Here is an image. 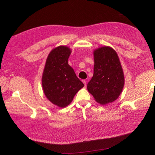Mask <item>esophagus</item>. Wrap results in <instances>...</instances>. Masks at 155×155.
Wrapping results in <instances>:
<instances>
[{
	"mask_svg": "<svg viewBox=\"0 0 155 155\" xmlns=\"http://www.w3.org/2000/svg\"><path fill=\"white\" fill-rule=\"evenodd\" d=\"M82 81L84 83V85H85V87H86V86H87V82H86V81L85 80H83Z\"/></svg>",
	"mask_w": 155,
	"mask_h": 155,
	"instance_id": "obj_1",
	"label": "esophagus"
}]
</instances>
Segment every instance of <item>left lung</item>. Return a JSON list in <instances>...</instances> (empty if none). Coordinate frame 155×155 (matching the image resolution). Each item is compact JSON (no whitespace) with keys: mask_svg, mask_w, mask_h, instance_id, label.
Masks as SVG:
<instances>
[{"mask_svg":"<svg viewBox=\"0 0 155 155\" xmlns=\"http://www.w3.org/2000/svg\"><path fill=\"white\" fill-rule=\"evenodd\" d=\"M93 77L87 84L88 91L101 105L113 102L124 86V75L116 51L109 46L94 51Z\"/></svg>","mask_w":155,"mask_h":155,"instance_id":"8db88e82","label":"left lung"}]
</instances>
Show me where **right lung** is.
<instances>
[{"label":"right lung","instance_id":"obj_1","mask_svg":"<svg viewBox=\"0 0 155 155\" xmlns=\"http://www.w3.org/2000/svg\"><path fill=\"white\" fill-rule=\"evenodd\" d=\"M71 50L59 46L50 51L42 77V86L46 97L53 104L65 107L76 94L84 87L68 63Z\"/></svg>","mask_w":155,"mask_h":155}]
</instances>
